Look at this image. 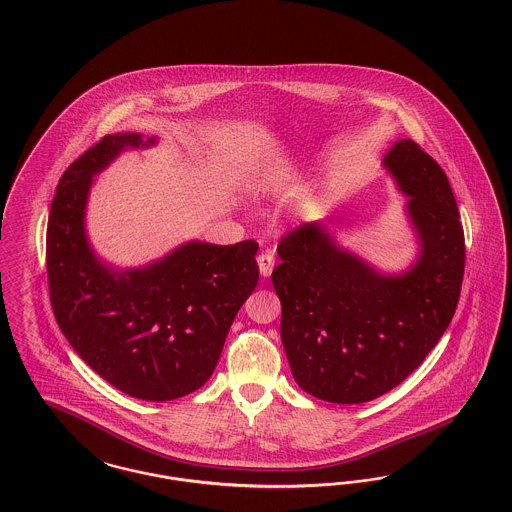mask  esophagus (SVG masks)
I'll return each instance as SVG.
<instances>
[{"mask_svg":"<svg viewBox=\"0 0 512 512\" xmlns=\"http://www.w3.org/2000/svg\"><path fill=\"white\" fill-rule=\"evenodd\" d=\"M257 263H259L261 276L268 278V276L272 274V270H274V255H272V253H261L259 259H257Z\"/></svg>","mask_w":512,"mask_h":512,"instance_id":"34e87169","label":"esophagus"}]
</instances>
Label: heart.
<instances>
[{"instance_id": "obj_1", "label": "heart", "mask_w": 512, "mask_h": 512, "mask_svg": "<svg viewBox=\"0 0 512 512\" xmlns=\"http://www.w3.org/2000/svg\"><path fill=\"white\" fill-rule=\"evenodd\" d=\"M274 185H278V176H268L265 181L261 183V189H272Z\"/></svg>"}]
</instances>
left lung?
<instances>
[{
    "instance_id": "left-lung-1",
    "label": "left lung",
    "mask_w": 512,
    "mask_h": 512,
    "mask_svg": "<svg viewBox=\"0 0 512 512\" xmlns=\"http://www.w3.org/2000/svg\"><path fill=\"white\" fill-rule=\"evenodd\" d=\"M384 168L405 194L416 259L384 272L342 247L331 223H304L280 246L272 283L282 300L283 350L306 393L367 403L416 371L458 306L465 240L441 166L412 140L395 141Z\"/></svg>"
}]
</instances>
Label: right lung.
<instances>
[{"mask_svg":"<svg viewBox=\"0 0 512 512\" xmlns=\"http://www.w3.org/2000/svg\"><path fill=\"white\" fill-rule=\"evenodd\" d=\"M155 143L136 132L109 134L64 172L49 213L47 274L54 318L79 357L113 388L162 403L212 376L259 282V244L191 240L138 268L106 263L85 223L94 177L126 149Z\"/></svg>","mask_w":512,"mask_h":512,"instance_id":"add662e5","label":"right lung"}]
</instances>
